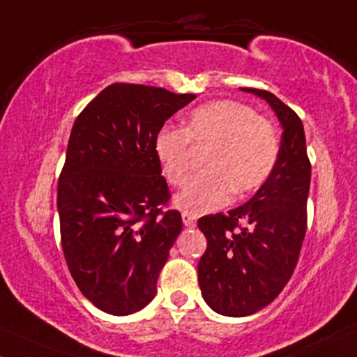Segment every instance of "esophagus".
I'll return each instance as SVG.
<instances>
[{
	"mask_svg": "<svg viewBox=\"0 0 357 357\" xmlns=\"http://www.w3.org/2000/svg\"><path fill=\"white\" fill-rule=\"evenodd\" d=\"M181 217H183V223H185L186 227H190V229H191V227L197 225V217H195V215L188 213V211H183Z\"/></svg>",
	"mask_w": 357,
	"mask_h": 357,
	"instance_id": "obj_1",
	"label": "esophagus"
}]
</instances>
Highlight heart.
I'll return each instance as SVG.
<instances>
[{
  "instance_id": "obj_1",
  "label": "heart",
  "mask_w": 357,
  "mask_h": 357,
  "mask_svg": "<svg viewBox=\"0 0 357 357\" xmlns=\"http://www.w3.org/2000/svg\"><path fill=\"white\" fill-rule=\"evenodd\" d=\"M190 144L208 147L203 172L195 176L176 203L191 215L217 210L236 197L252 193L268 181L280 155L274 125L252 108L234 100H218L191 112L185 128L162 127L154 152L164 176L179 188L190 176Z\"/></svg>"
}]
</instances>
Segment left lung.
Masks as SVG:
<instances>
[{"label": "left lung", "instance_id": "obj_1", "mask_svg": "<svg viewBox=\"0 0 357 357\" xmlns=\"http://www.w3.org/2000/svg\"><path fill=\"white\" fill-rule=\"evenodd\" d=\"M241 89L268 101L283 135L276 167L257 193L229 213L198 220L208 242L198 262L199 289L208 307L227 317L252 315L287 287L307 232L312 174L300 116L273 93Z\"/></svg>", "mask_w": 357, "mask_h": 357}]
</instances>
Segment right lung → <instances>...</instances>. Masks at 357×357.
Instances as JSON below:
<instances>
[{
    "mask_svg": "<svg viewBox=\"0 0 357 357\" xmlns=\"http://www.w3.org/2000/svg\"><path fill=\"white\" fill-rule=\"evenodd\" d=\"M197 95L109 84L77 115L59 176L61 244L73 280L100 310L151 303L183 229L154 152L164 121Z\"/></svg>",
    "mask_w": 357,
    "mask_h": 357,
    "instance_id": "obj_1",
    "label": "right lung"
}]
</instances>
